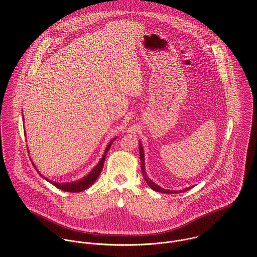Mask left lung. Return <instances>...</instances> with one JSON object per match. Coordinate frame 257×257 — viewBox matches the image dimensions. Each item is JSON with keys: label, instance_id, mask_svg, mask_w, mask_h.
Listing matches in <instances>:
<instances>
[{"label": "left lung", "instance_id": "8db88e82", "mask_svg": "<svg viewBox=\"0 0 257 257\" xmlns=\"http://www.w3.org/2000/svg\"><path fill=\"white\" fill-rule=\"evenodd\" d=\"M139 151H140V161H141V170H142V173H143V176H144V179L146 181V183L148 184V186L157 191V192H161V193H166V194H174V193H180V192H185V191H188L189 189H191L193 186H190V187H187L183 190H168V189H164L162 187H160L159 185H157L156 183H154L148 176H147V173L145 171V157H144V150H143V146L141 144V142L139 141Z\"/></svg>", "mask_w": 257, "mask_h": 257}]
</instances>
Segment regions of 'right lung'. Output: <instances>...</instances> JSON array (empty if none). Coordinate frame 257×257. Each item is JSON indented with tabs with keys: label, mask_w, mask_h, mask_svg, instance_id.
Masks as SVG:
<instances>
[{
	"label": "right lung",
	"mask_w": 257,
	"mask_h": 257,
	"mask_svg": "<svg viewBox=\"0 0 257 257\" xmlns=\"http://www.w3.org/2000/svg\"><path fill=\"white\" fill-rule=\"evenodd\" d=\"M23 121H24V117H23ZM24 133L26 134V131H24ZM117 137H115L114 139H112L111 141H110V143L107 145V147H106V149H105V152H104V154H103V156H102V158H101V160L99 161V163L91 170V172L88 174V175H86V176H84L82 179H80V180H77V181H73V182H67V183H58V182H53L52 180H50V179H48V178H46V177H44V175L43 174H41L39 171H38V169H37V167H36V165L34 164V163H32L33 165H34V167L36 168V170H37V172L45 179V180H47L48 182H50L51 184H53L54 186H56L57 188H59V189H61V190H63V191H67V192H81V191H84L85 189H87V188H89L96 180H97V178L99 177V175H100V173H101V171H102V169H103V166H104V161H105V157H106V154H107V152L109 151V149H110V147H111V145H112V143H113V141L116 139Z\"/></svg>",
	"instance_id": "1"
}]
</instances>
